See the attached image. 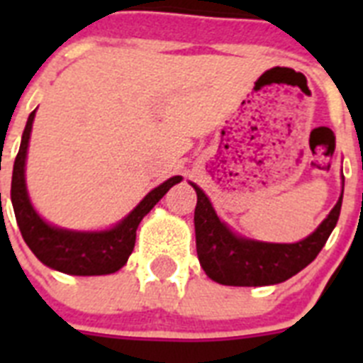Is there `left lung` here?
Masks as SVG:
<instances>
[{
    "label": "left lung",
    "mask_w": 363,
    "mask_h": 363,
    "mask_svg": "<svg viewBox=\"0 0 363 363\" xmlns=\"http://www.w3.org/2000/svg\"><path fill=\"white\" fill-rule=\"evenodd\" d=\"M198 194L194 209L196 252L211 280L221 285L259 287L281 284L313 262L331 236L342 209V198L311 236L298 243H264L240 238L214 213L209 198L192 184Z\"/></svg>",
    "instance_id": "left-lung-1"
}]
</instances>
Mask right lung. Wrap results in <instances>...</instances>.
I'll return each instance as SVG.
<instances>
[{
    "mask_svg": "<svg viewBox=\"0 0 363 363\" xmlns=\"http://www.w3.org/2000/svg\"><path fill=\"white\" fill-rule=\"evenodd\" d=\"M36 111L30 112L25 125L21 145L16 156L12 171L11 200L14 207L16 221L21 230L25 243L36 258L47 267L56 269L74 277H94V274H111L127 264L136 242V229L147 213L158 203L172 185L182 182V176H174L163 182L160 187L150 191L136 209L120 221L114 229L101 233H74L50 227L45 223L38 213L32 209L25 187V158H27L28 138H30L32 121Z\"/></svg>",
    "mask_w": 363,
    "mask_h": 363,
    "instance_id": "right-lung-1",
    "label": "right lung"
}]
</instances>
